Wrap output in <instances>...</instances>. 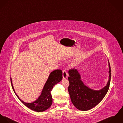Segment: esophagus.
<instances>
[{
	"label": "esophagus",
	"instance_id": "34e87169",
	"mask_svg": "<svg viewBox=\"0 0 123 123\" xmlns=\"http://www.w3.org/2000/svg\"><path fill=\"white\" fill-rule=\"evenodd\" d=\"M68 77V74L67 72L64 70L63 71V79H66Z\"/></svg>",
	"mask_w": 123,
	"mask_h": 123
}]
</instances>
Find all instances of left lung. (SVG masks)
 Listing matches in <instances>:
<instances>
[{"label":"left lung","mask_w":123,"mask_h":123,"mask_svg":"<svg viewBox=\"0 0 123 123\" xmlns=\"http://www.w3.org/2000/svg\"><path fill=\"white\" fill-rule=\"evenodd\" d=\"M109 80L103 88L95 90L87 86L81 80V76L76 68L68 72L69 85L68 90L71 100L74 106L81 111L92 109L98 105L107 94L109 88L111 73L109 59Z\"/></svg>","instance_id":"8db88e82"}]
</instances>
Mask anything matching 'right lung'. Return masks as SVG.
I'll list each match as a JSON object with an SVG mask.
<instances>
[{
  "mask_svg": "<svg viewBox=\"0 0 123 123\" xmlns=\"http://www.w3.org/2000/svg\"><path fill=\"white\" fill-rule=\"evenodd\" d=\"M62 71L60 69L53 71L49 75L42 90L41 94L38 98L31 103L25 102L22 100L17 95L14 89L12 80L11 77V82L14 93L19 100L28 108L36 112H43L50 107L52 103V98L50 92L56 83L60 82L62 78Z\"/></svg>",
  "mask_w": 123,
  "mask_h": 123,
  "instance_id": "right-lung-1",
  "label": "right lung"
}]
</instances>
